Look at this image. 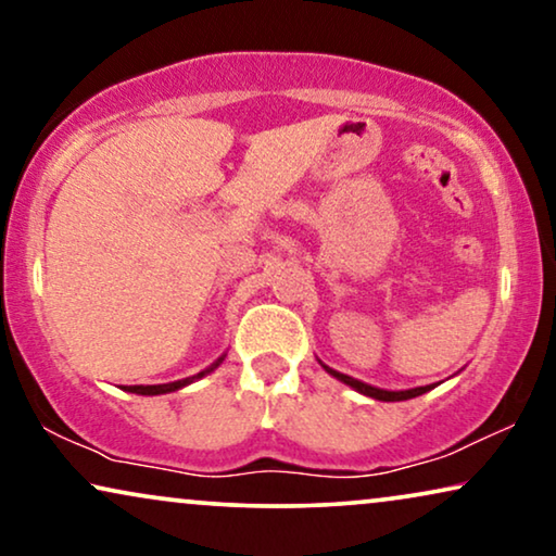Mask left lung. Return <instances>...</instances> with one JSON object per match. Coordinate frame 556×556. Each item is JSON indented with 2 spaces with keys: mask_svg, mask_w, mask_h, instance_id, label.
Returning <instances> with one entry per match:
<instances>
[{
  "mask_svg": "<svg viewBox=\"0 0 556 556\" xmlns=\"http://www.w3.org/2000/svg\"><path fill=\"white\" fill-rule=\"evenodd\" d=\"M321 367H324L326 371H329L331 377H337L339 382H344V384H349V387H354L356 392L367 394V397H371V400H379V402H402V400H413V397H420V394H425V392H430V390H432V384H428V387H415V390H400V392L379 390V387L364 384V382H359V379H354V377H349V375H341V371L331 369V367H326V364H321Z\"/></svg>",
  "mask_w": 556,
  "mask_h": 556,
  "instance_id": "obj_1",
  "label": "left lung"
}]
</instances>
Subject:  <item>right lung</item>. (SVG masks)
I'll list each match as a JSON object with an SVG mask.
<instances>
[{
	"label": "right lung",
	"mask_w": 556,
	"mask_h": 556,
	"mask_svg": "<svg viewBox=\"0 0 556 556\" xmlns=\"http://www.w3.org/2000/svg\"><path fill=\"white\" fill-rule=\"evenodd\" d=\"M223 359H225V356H219V359H217L215 364H212V367L200 371V375L187 377V379H177V382H169V384H134V387H124V390H126V392H136V394H166V392H177V390H181V387L192 384L194 379H202L204 375H210L212 369L219 367V362H223Z\"/></svg>",
	"instance_id": "obj_1"
}]
</instances>
